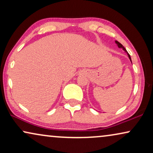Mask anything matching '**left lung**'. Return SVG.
<instances>
[{"label": "left lung", "mask_w": 153, "mask_h": 153, "mask_svg": "<svg viewBox=\"0 0 153 153\" xmlns=\"http://www.w3.org/2000/svg\"><path fill=\"white\" fill-rule=\"evenodd\" d=\"M115 42H116V44L117 45H118V48H121V49H123V50H124V51H125V53H127V56H128V57H129V60H130V61H131V57H130V56H129V54L128 53V52L127 51V50L125 49V48L123 47V46L121 45V44L119 42H118V41H115Z\"/></svg>", "instance_id": "obj_1"}]
</instances>
